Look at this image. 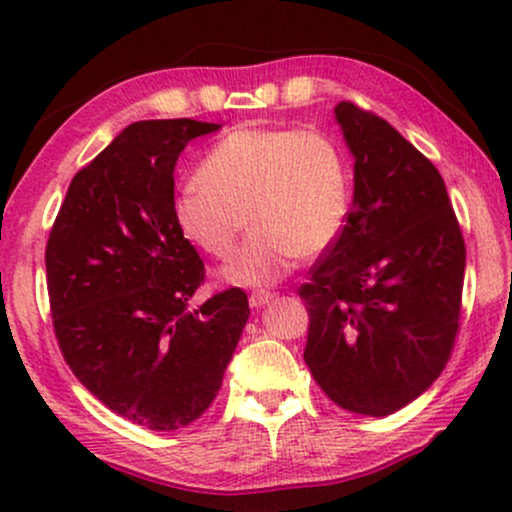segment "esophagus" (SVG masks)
<instances>
[{"label": "esophagus", "mask_w": 512, "mask_h": 512, "mask_svg": "<svg viewBox=\"0 0 512 512\" xmlns=\"http://www.w3.org/2000/svg\"><path fill=\"white\" fill-rule=\"evenodd\" d=\"M274 298L272 291H252L250 293V305L252 308H262V305H267L269 301Z\"/></svg>", "instance_id": "1"}]
</instances>
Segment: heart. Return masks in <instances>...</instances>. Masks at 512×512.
Instances as JSON below:
<instances>
[{
    "label": "heart",
    "instance_id": "b5f03b06",
    "mask_svg": "<svg viewBox=\"0 0 512 512\" xmlns=\"http://www.w3.org/2000/svg\"><path fill=\"white\" fill-rule=\"evenodd\" d=\"M199 173L175 190V223L216 260L233 255L248 221L255 226L223 267L236 286L276 284L298 257L332 248L354 202L349 156L322 129L238 127L211 146Z\"/></svg>",
    "mask_w": 512,
    "mask_h": 512
}]
</instances>
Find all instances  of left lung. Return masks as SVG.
Listing matches in <instances>:
<instances>
[{
	"label": "left lung",
	"mask_w": 512,
	"mask_h": 512,
	"mask_svg": "<svg viewBox=\"0 0 512 512\" xmlns=\"http://www.w3.org/2000/svg\"><path fill=\"white\" fill-rule=\"evenodd\" d=\"M354 154V204L342 236L298 289L303 358L334 404L387 416L443 373L460 330L464 238L428 158L390 122L334 108Z\"/></svg>",
	"instance_id": "obj_1"
}]
</instances>
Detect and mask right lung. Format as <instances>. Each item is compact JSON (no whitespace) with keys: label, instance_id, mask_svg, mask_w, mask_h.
<instances>
[{"label":"right lung","instance_id":"obj_1","mask_svg":"<svg viewBox=\"0 0 512 512\" xmlns=\"http://www.w3.org/2000/svg\"><path fill=\"white\" fill-rule=\"evenodd\" d=\"M221 125L142 120L74 175L45 248L52 327L91 395L151 431H178L219 395L248 322L228 289L187 308L204 262L175 223L173 170Z\"/></svg>","mask_w":512,"mask_h":512}]
</instances>
